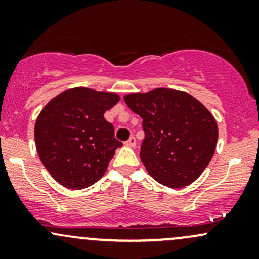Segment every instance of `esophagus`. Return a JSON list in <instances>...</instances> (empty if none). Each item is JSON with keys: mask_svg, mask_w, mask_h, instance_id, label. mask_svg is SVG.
<instances>
[{"mask_svg": "<svg viewBox=\"0 0 259 259\" xmlns=\"http://www.w3.org/2000/svg\"><path fill=\"white\" fill-rule=\"evenodd\" d=\"M125 145L129 147H135L136 146V139L134 138V136H132V138L127 140V141H125Z\"/></svg>", "mask_w": 259, "mask_h": 259, "instance_id": "1", "label": "esophagus"}]
</instances>
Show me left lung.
<instances>
[{
	"instance_id": "left-lung-1",
	"label": "left lung",
	"mask_w": 259,
	"mask_h": 259,
	"mask_svg": "<svg viewBox=\"0 0 259 259\" xmlns=\"http://www.w3.org/2000/svg\"><path fill=\"white\" fill-rule=\"evenodd\" d=\"M124 101L142 118L140 158L147 173L170 189L194 183L215 152L218 125L212 113L187 92L169 88L127 94Z\"/></svg>"
}]
</instances>
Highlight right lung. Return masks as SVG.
I'll list each match as a JSON object with an SVG mask.
<instances>
[{"label":"right lung","instance_id":"add662e5","mask_svg":"<svg viewBox=\"0 0 259 259\" xmlns=\"http://www.w3.org/2000/svg\"><path fill=\"white\" fill-rule=\"evenodd\" d=\"M115 92L76 86L50 101L34 135L41 162L62 186L80 190L99 181L121 142L105 113L119 102Z\"/></svg>","mask_w":259,"mask_h":259}]
</instances>
